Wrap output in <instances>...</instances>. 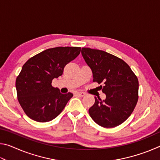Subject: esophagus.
<instances>
[{
	"label": "esophagus",
	"mask_w": 160,
	"mask_h": 160,
	"mask_svg": "<svg viewBox=\"0 0 160 160\" xmlns=\"http://www.w3.org/2000/svg\"><path fill=\"white\" fill-rule=\"evenodd\" d=\"M76 94L77 95H78V96H80V97H84L85 95V92H76Z\"/></svg>",
	"instance_id": "obj_1"
}]
</instances>
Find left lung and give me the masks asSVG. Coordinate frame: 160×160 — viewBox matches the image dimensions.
<instances>
[{"label":"left lung","mask_w":160,"mask_h":160,"mask_svg":"<svg viewBox=\"0 0 160 160\" xmlns=\"http://www.w3.org/2000/svg\"><path fill=\"white\" fill-rule=\"evenodd\" d=\"M82 57L92 72L93 82L100 85L106 99H97L89 109L94 122L104 128H114L133 112L138 100V80L122 59L106 51L82 48Z\"/></svg>","instance_id":"left-lung-1"}]
</instances>
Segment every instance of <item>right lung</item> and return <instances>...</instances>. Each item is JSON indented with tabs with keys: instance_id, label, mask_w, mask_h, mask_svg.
Here are the masks:
<instances>
[{
	"instance_id": "right-lung-1",
	"label": "right lung",
	"mask_w": 160,
	"mask_h": 160,
	"mask_svg": "<svg viewBox=\"0 0 160 160\" xmlns=\"http://www.w3.org/2000/svg\"><path fill=\"white\" fill-rule=\"evenodd\" d=\"M80 47L48 48L29 59L16 78L18 99L26 115L37 122H48L60 114L73 96L61 94L51 85L64 67L79 55Z\"/></svg>"
}]
</instances>
